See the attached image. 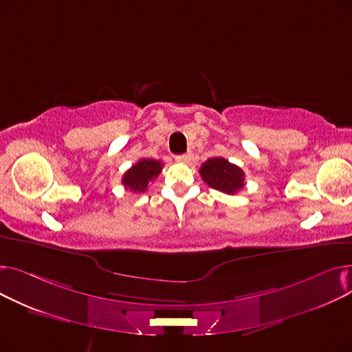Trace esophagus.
<instances>
[{
    "label": "esophagus",
    "mask_w": 352,
    "mask_h": 352,
    "mask_svg": "<svg viewBox=\"0 0 352 352\" xmlns=\"http://www.w3.org/2000/svg\"><path fill=\"white\" fill-rule=\"evenodd\" d=\"M175 160H177L178 162H182V164H190L191 160H192V154H191V153L182 154V155H178Z\"/></svg>",
    "instance_id": "34e87169"
}]
</instances>
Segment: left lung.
<instances>
[{
	"label": "left lung",
	"instance_id": "1",
	"mask_svg": "<svg viewBox=\"0 0 352 352\" xmlns=\"http://www.w3.org/2000/svg\"><path fill=\"white\" fill-rule=\"evenodd\" d=\"M199 174L206 184L224 194H236L244 188V171L223 157H214L201 165Z\"/></svg>",
	"mask_w": 352,
	"mask_h": 352
}]
</instances>
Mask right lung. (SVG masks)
Returning a JSON list of instances; mask_svg holds the SVG:
<instances>
[{
	"label": "right lung",
	"mask_w": 352,
	"mask_h": 352,
	"mask_svg": "<svg viewBox=\"0 0 352 352\" xmlns=\"http://www.w3.org/2000/svg\"><path fill=\"white\" fill-rule=\"evenodd\" d=\"M161 170V161L142 158L124 174L122 186L133 192H144L148 188V182L155 179L160 175Z\"/></svg>",
	"instance_id": "right-lung-1"
}]
</instances>
